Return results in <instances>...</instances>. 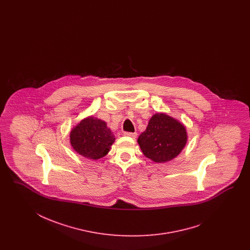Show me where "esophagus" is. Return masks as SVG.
I'll return each mask as SVG.
<instances>
[{
	"label": "esophagus",
	"mask_w": 250,
	"mask_h": 250,
	"mask_svg": "<svg viewBox=\"0 0 250 250\" xmlns=\"http://www.w3.org/2000/svg\"><path fill=\"white\" fill-rule=\"evenodd\" d=\"M124 136H130L132 138H136L137 134L136 133H131V132H124Z\"/></svg>",
	"instance_id": "obj_1"
}]
</instances>
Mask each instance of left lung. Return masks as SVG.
<instances>
[{
	"label": "left lung",
	"mask_w": 250,
	"mask_h": 250,
	"mask_svg": "<svg viewBox=\"0 0 250 250\" xmlns=\"http://www.w3.org/2000/svg\"><path fill=\"white\" fill-rule=\"evenodd\" d=\"M137 142L146 158L155 162H165L182 151L187 142L186 129L167 114H155Z\"/></svg>",
	"instance_id": "1"
}]
</instances>
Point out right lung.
Segmentation results:
<instances>
[{"label": "right lung", "instance_id": "add662e5", "mask_svg": "<svg viewBox=\"0 0 250 250\" xmlns=\"http://www.w3.org/2000/svg\"><path fill=\"white\" fill-rule=\"evenodd\" d=\"M114 139L105 122L93 117L84 119L70 132V143L75 151L91 159L105 156Z\"/></svg>", "mask_w": 250, "mask_h": 250}]
</instances>
